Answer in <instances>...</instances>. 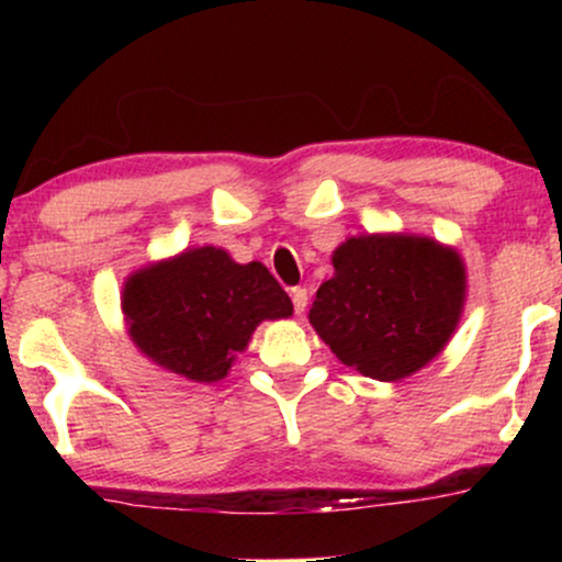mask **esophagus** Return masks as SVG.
<instances>
[{"label":"esophagus","instance_id":"obj_1","mask_svg":"<svg viewBox=\"0 0 562 562\" xmlns=\"http://www.w3.org/2000/svg\"><path fill=\"white\" fill-rule=\"evenodd\" d=\"M290 299H293L295 314H303V312H306V303H308V293H306V288H293V290H290Z\"/></svg>","mask_w":562,"mask_h":562}]
</instances>
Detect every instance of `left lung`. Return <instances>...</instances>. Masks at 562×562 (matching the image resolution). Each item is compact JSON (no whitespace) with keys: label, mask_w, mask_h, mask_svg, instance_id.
Wrapping results in <instances>:
<instances>
[{"label":"left lung","mask_w":562,"mask_h":562,"mask_svg":"<svg viewBox=\"0 0 562 562\" xmlns=\"http://www.w3.org/2000/svg\"><path fill=\"white\" fill-rule=\"evenodd\" d=\"M333 269L308 322L340 362L372 380L396 383L428 367L465 312V261L434 237H346L333 250Z\"/></svg>","instance_id":"8db88e82"}]
</instances>
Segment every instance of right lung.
I'll use <instances>...</instances> for the list:
<instances>
[{"label": "right lung", "mask_w": 562, "mask_h": 562, "mask_svg": "<svg viewBox=\"0 0 562 562\" xmlns=\"http://www.w3.org/2000/svg\"><path fill=\"white\" fill-rule=\"evenodd\" d=\"M121 312L132 344L160 370L216 383L263 319L293 317V303L261 261L237 263L200 245L126 277Z\"/></svg>", "instance_id": "1"}]
</instances>
